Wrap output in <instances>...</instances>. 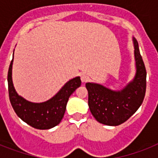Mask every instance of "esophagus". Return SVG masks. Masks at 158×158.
Instances as JSON below:
<instances>
[{
  "instance_id": "esophagus-1",
  "label": "esophagus",
  "mask_w": 158,
  "mask_h": 158,
  "mask_svg": "<svg viewBox=\"0 0 158 158\" xmlns=\"http://www.w3.org/2000/svg\"><path fill=\"white\" fill-rule=\"evenodd\" d=\"M89 77L88 74H83L81 75V81L83 83H86L87 81H89Z\"/></svg>"
}]
</instances>
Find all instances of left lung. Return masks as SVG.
I'll return each instance as SVG.
<instances>
[{
  "label": "left lung",
  "mask_w": 158,
  "mask_h": 158,
  "mask_svg": "<svg viewBox=\"0 0 158 158\" xmlns=\"http://www.w3.org/2000/svg\"><path fill=\"white\" fill-rule=\"evenodd\" d=\"M133 41L136 74L132 82L120 92L112 91L100 84H86L89 109L99 123L115 126L125 122L136 112L144 99L147 72L137 40L134 38Z\"/></svg>",
  "instance_id": "8db88e82"
}]
</instances>
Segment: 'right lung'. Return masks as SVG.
<instances>
[{"mask_svg": "<svg viewBox=\"0 0 158 158\" xmlns=\"http://www.w3.org/2000/svg\"><path fill=\"white\" fill-rule=\"evenodd\" d=\"M12 64L13 59L9 67L7 80L9 98L14 110L21 120L35 129L48 130L55 127L64 116L69 96L81 85L80 78L76 77L67 82L50 100L42 103H33L19 96L15 90L11 76Z\"/></svg>", "mask_w": 158, "mask_h": 158, "instance_id": "1", "label": "right lung"}]
</instances>
